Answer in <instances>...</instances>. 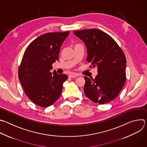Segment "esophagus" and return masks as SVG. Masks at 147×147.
I'll list each match as a JSON object with an SVG mask.
<instances>
[{
  "mask_svg": "<svg viewBox=\"0 0 147 147\" xmlns=\"http://www.w3.org/2000/svg\"><path fill=\"white\" fill-rule=\"evenodd\" d=\"M78 76V74H76V73H71L69 75V77L70 78H74V77H77Z\"/></svg>",
  "mask_w": 147,
  "mask_h": 147,
  "instance_id": "34e87169",
  "label": "esophagus"
}]
</instances>
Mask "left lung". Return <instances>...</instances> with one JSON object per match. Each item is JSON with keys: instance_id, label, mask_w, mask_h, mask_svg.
Returning <instances> with one entry per match:
<instances>
[{"instance_id": "8db88e82", "label": "left lung", "mask_w": 147, "mask_h": 147, "mask_svg": "<svg viewBox=\"0 0 147 147\" xmlns=\"http://www.w3.org/2000/svg\"><path fill=\"white\" fill-rule=\"evenodd\" d=\"M85 43L86 61L97 67L94 79L85 76V94L96 103L103 105L114 100L126 81L125 55L115 41L97 29L74 31ZM91 67V66H90Z\"/></svg>"}]
</instances>
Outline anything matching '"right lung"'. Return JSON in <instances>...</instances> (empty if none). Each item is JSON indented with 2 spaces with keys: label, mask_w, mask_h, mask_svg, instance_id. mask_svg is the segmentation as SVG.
Here are the masks:
<instances>
[{
  "label": "right lung",
  "mask_w": 147,
  "mask_h": 147,
  "mask_svg": "<svg viewBox=\"0 0 147 147\" xmlns=\"http://www.w3.org/2000/svg\"><path fill=\"white\" fill-rule=\"evenodd\" d=\"M69 32L48 33L27 47L18 69V78L25 93L36 105L47 107L60 97L67 76L52 73L53 63L59 59L62 44Z\"/></svg>",
  "instance_id": "obj_1"
}]
</instances>
